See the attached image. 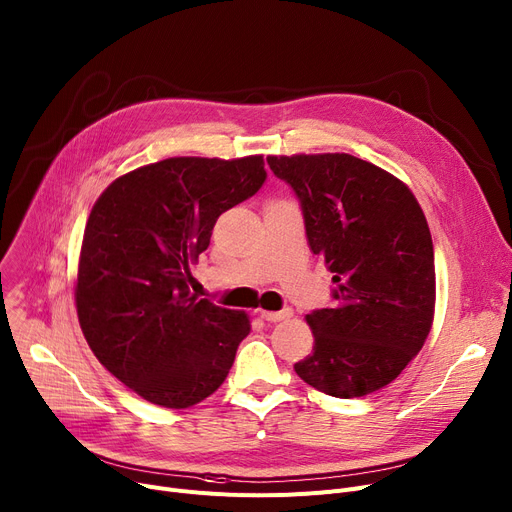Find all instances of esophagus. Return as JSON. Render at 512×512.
<instances>
[{"instance_id":"obj_1","label":"esophagus","mask_w":512,"mask_h":512,"mask_svg":"<svg viewBox=\"0 0 512 512\" xmlns=\"http://www.w3.org/2000/svg\"><path fill=\"white\" fill-rule=\"evenodd\" d=\"M260 318L268 320V322H281V320H287L293 316V310L291 308H283L279 312H268V310H258Z\"/></svg>"}]
</instances>
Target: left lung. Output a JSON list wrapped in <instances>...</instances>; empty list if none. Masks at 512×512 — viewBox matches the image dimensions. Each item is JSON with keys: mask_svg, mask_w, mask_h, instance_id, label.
I'll use <instances>...</instances> for the list:
<instances>
[{"mask_svg": "<svg viewBox=\"0 0 512 512\" xmlns=\"http://www.w3.org/2000/svg\"><path fill=\"white\" fill-rule=\"evenodd\" d=\"M266 161L302 202L310 250L337 285L335 308L306 316L314 349L293 368L330 397H366L430 335L436 270L424 210L399 177L347 153Z\"/></svg>", "mask_w": 512, "mask_h": 512, "instance_id": "1", "label": "left lung"}]
</instances>
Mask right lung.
I'll return each instance as SVG.
<instances>
[{"label":"right lung","mask_w":512,"mask_h":512,"mask_svg":"<svg viewBox=\"0 0 512 512\" xmlns=\"http://www.w3.org/2000/svg\"><path fill=\"white\" fill-rule=\"evenodd\" d=\"M262 155L171 157L119 175L90 210L74 299L99 362L144 401L186 409L225 382L250 316L190 293L217 219L264 184Z\"/></svg>","instance_id":"obj_1"}]
</instances>
